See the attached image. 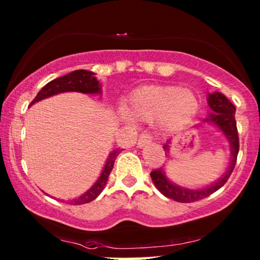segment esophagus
I'll list each match as a JSON object with an SVG mask.
<instances>
[{
    "label": "esophagus",
    "mask_w": 260,
    "mask_h": 260,
    "mask_svg": "<svg viewBox=\"0 0 260 260\" xmlns=\"http://www.w3.org/2000/svg\"><path fill=\"white\" fill-rule=\"evenodd\" d=\"M150 142H152V136H150L148 133H143L142 135H140V137H139V141H137V147L142 148V147H145L146 145H148V143H150Z\"/></svg>",
    "instance_id": "1"
}]
</instances>
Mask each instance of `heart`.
<instances>
[{"label": "heart", "instance_id": "b5f03b06", "mask_svg": "<svg viewBox=\"0 0 260 260\" xmlns=\"http://www.w3.org/2000/svg\"><path fill=\"white\" fill-rule=\"evenodd\" d=\"M131 111L146 121L160 120L165 131H174L183 126L199 111V99L194 91L177 85H143L129 96ZM121 106L119 114L123 119L131 120L134 115Z\"/></svg>", "mask_w": 260, "mask_h": 260}]
</instances>
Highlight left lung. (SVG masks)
<instances>
[{
  "mask_svg": "<svg viewBox=\"0 0 260 260\" xmlns=\"http://www.w3.org/2000/svg\"><path fill=\"white\" fill-rule=\"evenodd\" d=\"M207 102L211 108V113L207 115V118H205L204 121L205 123L216 125L224 134V136L228 140L230 148H232V160L229 162V168L226 169V171L224 172L222 177L217 179V182L207 185V187L198 189H189L172 183L166 177L165 170L162 168L156 169L154 171L150 172L153 183H154L160 193L165 195L166 198L178 201V203H194V201L210 197L211 194H213L214 191H217L226 183L234 168H235L236 158H238L239 153V135L235 120V106L223 94L217 91L213 92V94H208ZM164 150L165 154L168 155L170 150V141H168L164 145Z\"/></svg>",
  "mask_w": 260,
  "mask_h": 260,
  "instance_id": "obj_1",
  "label": "left lung"
}]
</instances>
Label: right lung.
Returning a JSON list of instances; mask_svg holds the SVG:
<instances>
[{"mask_svg":"<svg viewBox=\"0 0 260 260\" xmlns=\"http://www.w3.org/2000/svg\"><path fill=\"white\" fill-rule=\"evenodd\" d=\"M66 91H78L83 92V94H101V84L100 82L96 79L94 72L86 71V70H77V71H73L71 73H69V75L59 77V78L54 79V81L49 82L48 84L44 85L43 88L38 91L36 98L32 100L31 105L36 104V102L43 100V99L50 98V96L53 95ZM119 153L120 149L112 150L110 155H108L107 161H106V165L104 170H102L100 177H99L98 181L92 184V187L89 188L84 194L81 195V197L72 199V200L67 201V203L71 205H83L95 200L106 187V183H107L108 181V176H110L112 169H113L114 160Z\"/></svg>","mask_w":260,"mask_h":260,"instance_id":"1","label":"right lung"}]
</instances>
